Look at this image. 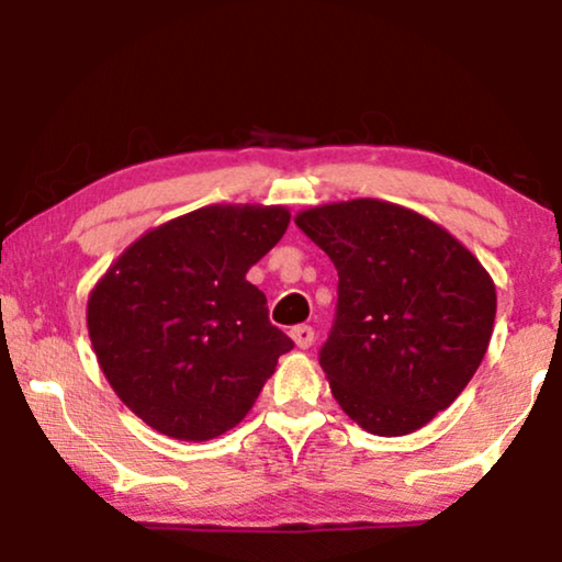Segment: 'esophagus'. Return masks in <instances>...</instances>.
<instances>
[{
    "mask_svg": "<svg viewBox=\"0 0 562 562\" xmlns=\"http://www.w3.org/2000/svg\"><path fill=\"white\" fill-rule=\"evenodd\" d=\"M291 340H294V345L299 350H306L310 348V345L314 342V329L310 327V325H296V327H291Z\"/></svg>",
    "mask_w": 562,
    "mask_h": 562,
    "instance_id": "esophagus-1",
    "label": "esophagus"
}]
</instances>
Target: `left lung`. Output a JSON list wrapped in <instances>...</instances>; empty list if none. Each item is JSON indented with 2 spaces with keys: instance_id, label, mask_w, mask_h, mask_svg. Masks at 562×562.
<instances>
[{
  "instance_id": "8db88e82",
  "label": "left lung",
  "mask_w": 562,
  "mask_h": 562,
  "mask_svg": "<svg viewBox=\"0 0 562 562\" xmlns=\"http://www.w3.org/2000/svg\"><path fill=\"white\" fill-rule=\"evenodd\" d=\"M337 268V314L319 352L335 402L366 432L409 435L460 396L486 356L496 286L437 222L381 199L299 212Z\"/></svg>"
}]
</instances>
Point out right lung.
I'll return each mask as SVG.
<instances>
[{
    "mask_svg": "<svg viewBox=\"0 0 562 562\" xmlns=\"http://www.w3.org/2000/svg\"><path fill=\"white\" fill-rule=\"evenodd\" d=\"M289 220L286 206H202L137 237L91 289L99 368L156 432L204 442L240 425L294 348L245 279Z\"/></svg>",
    "mask_w": 562,
    "mask_h": 562,
    "instance_id": "1",
    "label": "right lung"
}]
</instances>
